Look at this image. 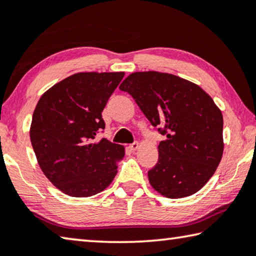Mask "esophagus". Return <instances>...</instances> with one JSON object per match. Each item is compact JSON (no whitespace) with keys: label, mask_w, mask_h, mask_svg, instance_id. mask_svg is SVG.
<instances>
[{"label":"esophagus","mask_w":256,"mask_h":256,"mask_svg":"<svg viewBox=\"0 0 256 256\" xmlns=\"http://www.w3.org/2000/svg\"><path fill=\"white\" fill-rule=\"evenodd\" d=\"M128 148L131 149L132 152H136V150L138 148H139V144H138V142H133V144H131L128 146Z\"/></svg>","instance_id":"obj_1"}]
</instances>
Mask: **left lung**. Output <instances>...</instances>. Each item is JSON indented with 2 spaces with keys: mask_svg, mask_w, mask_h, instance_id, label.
Returning a JSON list of instances; mask_svg holds the SVG:
<instances>
[{
  "mask_svg": "<svg viewBox=\"0 0 256 256\" xmlns=\"http://www.w3.org/2000/svg\"><path fill=\"white\" fill-rule=\"evenodd\" d=\"M166 139L158 163L148 172L150 184L172 200L192 196L212 178L223 148V117L202 88L179 76L136 72L120 85Z\"/></svg>",
  "mask_w": 256,
  "mask_h": 256,
  "instance_id": "obj_1",
  "label": "left lung"
}]
</instances>
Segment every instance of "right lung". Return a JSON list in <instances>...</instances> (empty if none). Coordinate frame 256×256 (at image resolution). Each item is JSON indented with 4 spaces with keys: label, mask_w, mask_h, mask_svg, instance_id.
Instances as JSON below:
<instances>
[{
    "label": "right lung",
    "mask_w": 256,
    "mask_h": 256,
    "mask_svg": "<svg viewBox=\"0 0 256 256\" xmlns=\"http://www.w3.org/2000/svg\"><path fill=\"white\" fill-rule=\"evenodd\" d=\"M124 72H76L40 96L30 136L40 170L60 192L72 197L101 192L117 174L123 146L94 141L104 128L102 112Z\"/></svg>",
    "instance_id": "add662e5"
}]
</instances>
